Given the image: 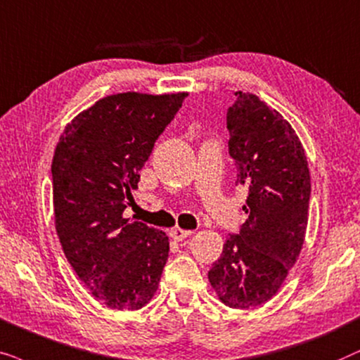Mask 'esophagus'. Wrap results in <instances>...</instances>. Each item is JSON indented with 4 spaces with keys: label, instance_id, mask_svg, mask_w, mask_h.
Segmentation results:
<instances>
[{
    "label": "esophagus",
    "instance_id": "esophagus-1",
    "mask_svg": "<svg viewBox=\"0 0 360 360\" xmlns=\"http://www.w3.org/2000/svg\"><path fill=\"white\" fill-rule=\"evenodd\" d=\"M191 233H193V232H191V230H183V229H179V227H174V229L169 230V237L174 238L176 242L184 240V238H188Z\"/></svg>",
    "mask_w": 360,
    "mask_h": 360
}]
</instances>
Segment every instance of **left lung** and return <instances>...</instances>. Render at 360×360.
I'll return each mask as SVG.
<instances>
[{
  "mask_svg": "<svg viewBox=\"0 0 360 360\" xmlns=\"http://www.w3.org/2000/svg\"><path fill=\"white\" fill-rule=\"evenodd\" d=\"M227 112L237 186L248 189L247 220L224 243L209 281L225 306L257 308L278 293L308 227L311 177L304 148L283 115L250 92Z\"/></svg>",
  "mask_w": 360,
  "mask_h": 360,
  "instance_id": "8db88e82",
  "label": "left lung"
}]
</instances>
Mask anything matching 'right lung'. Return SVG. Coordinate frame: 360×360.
Instances as JSON below:
<instances>
[{"mask_svg":"<svg viewBox=\"0 0 360 360\" xmlns=\"http://www.w3.org/2000/svg\"><path fill=\"white\" fill-rule=\"evenodd\" d=\"M186 95H108L67 123L56 146L52 202L62 250L85 288L112 309L143 308L160 285L169 238L123 212Z\"/></svg>","mask_w":360,"mask_h":360,"instance_id":"obj_1","label":"right lung"}]
</instances>
